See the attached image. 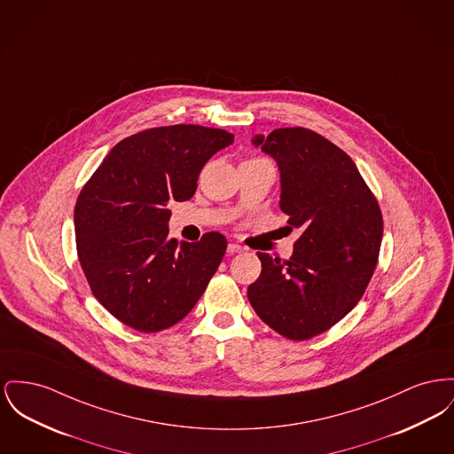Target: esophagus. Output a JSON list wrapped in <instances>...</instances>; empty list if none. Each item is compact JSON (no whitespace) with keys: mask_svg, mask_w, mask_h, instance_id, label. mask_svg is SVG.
Returning a JSON list of instances; mask_svg holds the SVG:
<instances>
[{"mask_svg":"<svg viewBox=\"0 0 454 454\" xmlns=\"http://www.w3.org/2000/svg\"><path fill=\"white\" fill-rule=\"evenodd\" d=\"M226 250H228V254H241L245 248H243L241 245H239V243H230Z\"/></svg>","mask_w":454,"mask_h":454,"instance_id":"obj_1","label":"esophagus"}]
</instances>
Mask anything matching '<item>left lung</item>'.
<instances>
[{
	"label": "left lung",
	"instance_id": "left-lung-1",
	"mask_svg": "<svg viewBox=\"0 0 454 454\" xmlns=\"http://www.w3.org/2000/svg\"><path fill=\"white\" fill-rule=\"evenodd\" d=\"M252 142L278 162L279 207L301 235L288 261L257 252L262 272L248 301L281 336L310 340L360 301L377 264L382 214L355 162L322 135L276 129Z\"/></svg>",
	"mask_w": 454,
	"mask_h": 454
}]
</instances>
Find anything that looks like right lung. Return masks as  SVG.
Wrapping results in <instances>:
<instances>
[{"label": "right lung", "mask_w": 454, "mask_h": 454, "mask_svg": "<svg viewBox=\"0 0 454 454\" xmlns=\"http://www.w3.org/2000/svg\"><path fill=\"white\" fill-rule=\"evenodd\" d=\"M233 134L200 125L149 129L118 142L75 204L77 254L94 296L140 333L184 319L206 292L226 252L209 231L200 241L168 239L169 200H188L200 169L233 144Z\"/></svg>", "instance_id": "1"}]
</instances>
